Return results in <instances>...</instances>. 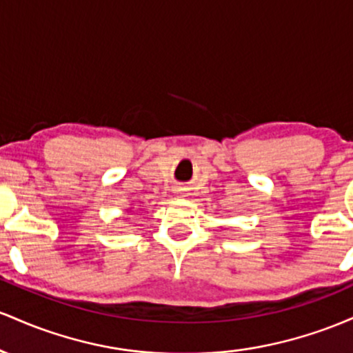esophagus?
<instances>
[{
    "mask_svg": "<svg viewBox=\"0 0 353 353\" xmlns=\"http://www.w3.org/2000/svg\"><path fill=\"white\" fill-rule=\"evenodd\" d=\"M183 192H185L183 188H178V190H176V193H183Z\"/></svg>",
    "mask_w": 353,
    "mask_h": 353,
    "instance_id": "obj_1",
    "label": "esophagus"
}]
</instances>
